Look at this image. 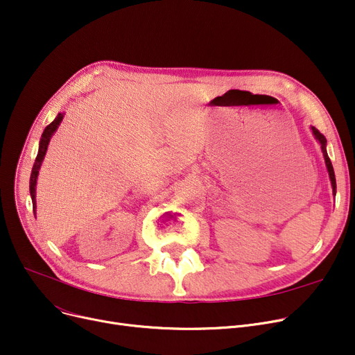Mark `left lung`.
<instances>
[{"instance_id":"1","label":"left lung","mask_w":355,"mask_h":355,"mask_svg":"<svg viewBox=\"0 0 355 355\" xmlns=\"http://www.w3.org/2000/svg\"><path fill=\"white\" fill-rule=\"evenodd\" d=\"M312 129V134L315 135V138L318 139L320 145H321V149H322V154H324V159H325V165H327V170H328V175H329V180H331V185H332V194L335 196L337 194V182H335V174H334V168H332V164H331V159L327 154V139L320 132L318 129L311 126Z\"/></svg>"}]
</instances>
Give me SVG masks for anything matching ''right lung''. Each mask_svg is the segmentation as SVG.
<instances>
[{
    "mask_svg": "<svg viewBox=\"0 0 355 355\" xmlns=\"http://www.w3.org/2000/svg\"><path fill=\"white\" fill-rule=\"evenodd\" d=\"M63 115L64 114H59L58 116H55V119L46 126L44 132L42 135V139H40V146H39V154H37V158L34 161V165H33V170H31V177H30V194H31V200H33V211L35 214V185H37V175H39V170L42 166V162L44 159V155H46V151H47V146H49V142H50V138L51 135L55 132V129L59 128L62 119H63Z\"/></svg>",
    "mask_w": 355,
    "mask_h": 355,
    "instance_id": "right-lung-1",
    "label": "right lung"
}]
</instances>
